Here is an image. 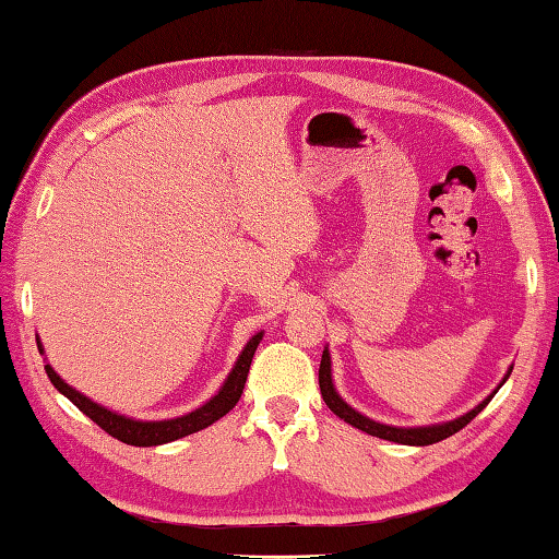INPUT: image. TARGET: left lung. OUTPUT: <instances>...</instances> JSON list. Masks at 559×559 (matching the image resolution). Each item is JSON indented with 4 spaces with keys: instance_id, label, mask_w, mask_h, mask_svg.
<instances>
[{
    "instance_id": "left-lung-1",
    "label": "left lung",
    "mask_w": 559,
    "mask_h": 559,
    "mask_svg": "<svg viewBox=\"0 0 559 559\" xmlns=\"http://www.w3.org/2000/svg\"><path fill=\"white\" fill-rule=\"evenodd\" d=\"M511 371H513V367H509V371H506V377L491 391V395H486V399L479 405H474L472 411H466L464 415H460V418L448 420V423H435V425H418V428H395V425H385V423H379V420H371V418H367V415H361L359 411H354L352 405L337 393V389H334L332 361H330V349L328 347H324L322 361H320V393H322L324 403H328V408L334 415H337V418H342L344 423H349L352 428H357V430L367 432V435H373V438L389 440V442L415 444V448H425V444H432V442H440L444 438H450V435L460 432L466 423H472L476 415H479L486 408V405H489V401L493 399L496 391H499L501 385L506 383V379L511 377Z\"/></svg>"
}]
</instances>
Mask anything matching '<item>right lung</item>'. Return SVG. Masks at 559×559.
Instances as JSON below:
<instances>
[{
    "instance_id": "add662e5",
    "label": "right lung",
    "mask_w": 559,
    "mask_h": 559,
    "mask_svg": "<svg viewBox=\"0 0 559 559\" xmlns=\"http://www.w3.org/2000/svg\"><path fill=\"white\" fill-rule=\"evenodd\" d=\"M261 337H263V332H257L245 344V349H241L239 359L235 361V367H231L229 377L225 379V383L219 385V391L212 395L210 401L202 403L200 408H195V411H190L186 415H178V418H168V420L127 418V415H121L117 411H109V408H105V405H99L93 399H87L85 393L75 391L73 385L66 383L63 379L58 377L56 369L50 367L48 361H46V373H48L50 383H53L68 401H73L78 408L87 415L90 420L97 423L99 428L111 435V438H117V440L127 442V444H134V448H156V444L174 442V440L186 438V435L205 430L207 425L217 423L222 415H227L231 408H235L237 401L241 399V391H245L253 352H257ZM36 344H38V352L46 354L44 344H40L38 337H36Z\"/></svg>"
}]
</instances>
